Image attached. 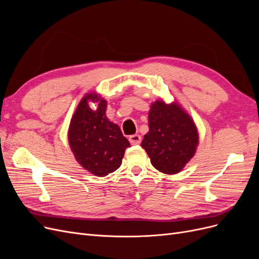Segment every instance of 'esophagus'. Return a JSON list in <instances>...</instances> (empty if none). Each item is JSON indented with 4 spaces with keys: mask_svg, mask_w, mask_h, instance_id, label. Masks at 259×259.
<instances>
[{
    "mask_svg": "<svg viewBox=\"0 0 259 259\" xmlns=\"http://www.w3.org/2000/svg\"><path fill=\"white\" fill-rule=\"evenodd\" d=\"M130 143L132 145H139L140 143H142V136L138 135V134L131 135L130 136Z\"/></svg>",
    "mask_w": 259,
    "mask_h": 259,
    "instance_id": "1",
    "label": "esophagus"
}]
</instances>
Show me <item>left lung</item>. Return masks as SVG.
<instances>
[{
  "mask_svg": "<svg viewBox=\"0 0 259 259\" xmlns=\"http://www.w3.org/2000/svg\"><path fill=\"white\" fill-rule=\"evenodd\" d=\"M149 132L142 147L152 165L164 174H177L189 162L199 144L198 130L191 116L177 103L156 100L148 114Z\"/></svg>",
  "mask_w": 259,
  "mask_h": 259,
  "instance_id": "8db88e82",
  "label": "left lung"
}]
</instances>
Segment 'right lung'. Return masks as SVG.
<instances>
[{"label": "right lung", "instance_id": "1", "mask_svg": "<svg viewBox=\"0 0 259 259\" xmlns=\"http://www.w3.org/2000/svg\"><path fill=\"white\" fill-rule=\"evenodd\" d=\"M90 101L98 104L93 111ZM107 101L96 93L82 98L69 125L70 148L80 165L90 173L104 177L121 166L125 149L130 142L116 124L106 115Z\"/></svg>", "mask_w": 259, "mask_h": 259}]
</instances>
